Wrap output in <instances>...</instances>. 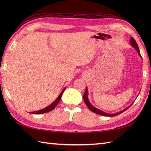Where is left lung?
Masks as SVG:
<instances>
[{
  "mask_svg": "<svg viewBox=\"0 0 151 151\" xmlns=\"http://www.w3.org/2000/svg\"><path fill=\"white\" fill-rule=\"evenodd\" d=\"M130 44H131V45L132 46V47H134V49H135L137 50V53H138L139 56L141 58H142V56H141L140 52H139V47H138V46H137V44L136 43V41H135V40H134L132 37H130ZM83 97H84V102L86 103V104L87 105L88 108L89 109V110H90L91 111L94 112V113H95V114H99V115H104V116H108V117H114V116H116V115H119L120 114L123 113V112L125 110H127V109H129V108L131 106V105H132V104H133V103H132L130 106H128L127 108H124V110H121V111H120L117 112V113H115V114H108V113H106V112H104V111H102V110H99V109H98V108H95V107L91 105V104L90 103V102H89V99H88V88H86V91H85V93H84V96H83Z\"/></svg>",
  "mask_w": 151,
  "mask_h": 151,
  "instance_id": "obj_1",
  "label": "left lung"
}]
</instances>
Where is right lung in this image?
Here are the masks:
<instances>
[{
  "label": "right lung",
  "mask_w": 151,
  "mask_h": 151,
  "mask_svg": "<svg viewBox=\"0 0 151 151\" xmlns=\"http://www.w3.org/2000/svg\"><path fill=\"white\" fill-rule=\"evenodd\" d=\"M65 88H64L62 90V91L61 92V93L59 95L58 97H57V99L52 102V104H50L49 106H47L46 108H45L43 109H41V110H40L36 111H31V112H30V114H42L47 113V112H49L51 110H52L56 106L57 104H58V102H60L61 98H62V94H63V93L64 92V91H65Z\"/></svg>",
  "instance_id": "add662e5"
}]
</instances>
